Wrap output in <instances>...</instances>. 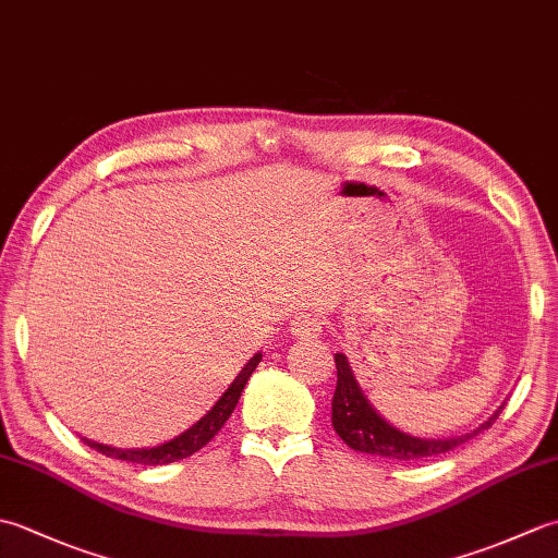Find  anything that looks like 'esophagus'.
<instances>
[{"label":"esophagus","instance_id":"1","mask_svg":"<svg viewBox=\"0 0 558 558\" xmlns=\"http://www.w3.org/2000/svg\"><path fill=\"white\" fill-rule=\"evenodd\" d=\"M324 330V318L316 316V314H300L294 316L292 322V336H300V338H316L322 336Z\"/></svg>","mask_w":558,"mask_h":558}]
</instances>
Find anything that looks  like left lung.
Wrapping results in <instances>:
<instances>
[{
    "mask_svg": "<svg viewBox=\"0 0 558 558\" xmlns=\"http://www.w3.org/2000/svg\"><path fill=\"white\" fill-rule=\"evenodd\" d=\"M336 369H338V386L333 396V429L350 448L362 450V453L396 458V460H417V458H432L448 453V450L465 444L468 438L477 436L482 429L489 426L499 417L501 410H496L494 417H489L475 432L465 436L453 438H417L398 432L390 426L381 414H378L369 400L364 398L357 381H354L350 364L345 354H336Z\"/></svg>",
    "mask_w": 558,
    "mask_h": 558,
    "instance_id": "8db88e82",
    "label": "left lung"
}]
</instances>
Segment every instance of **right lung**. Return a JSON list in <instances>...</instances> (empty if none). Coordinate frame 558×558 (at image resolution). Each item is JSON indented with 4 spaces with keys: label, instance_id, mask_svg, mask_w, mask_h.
Here are the masks:
<instances>
[{
    "label": "right lung",
    "instance_id": "1",
    "mask_svg": "<svg viewBox=\"0 0 558 558\" xmlns=\"http://www.w3.org/2000/svg\"><path fill=\"white\" fill-rule=\"evenodd\" d=\"M260 357L264 354H254L252 360L246 362L244 369L240 372V376L234 378L232 386L225 390V396L213 405V410L206 414V417H201L192 429H186L184 434H180L177 438H172V441L162 444V446H156V448H138V450H122V448H110V446H102V444H96V441H88V438H83V444L96 448L98 453L108 456V458H117V460H129V462H138V465H168V462H174V460H182V458H189L194 456L196 450L204 448L213 436H216L225 422L230 420L232 410L236 408V400H240L242 390L248 381V376L254 374V369L258 366Z\"/></svg>",
    "mask_w": 558,
    "mask_h": 558
}]
</instances>
